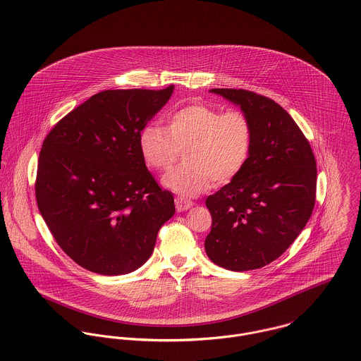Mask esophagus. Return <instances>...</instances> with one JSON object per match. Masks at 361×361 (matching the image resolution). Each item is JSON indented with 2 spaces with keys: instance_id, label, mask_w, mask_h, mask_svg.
<instances>
[{
  "instance_id": "obj_1",
  "label": "esophagus",
  "mask_w": 361,
  "mask_h": 361,
  "mask_svg": "<svg viewBox=\"0 0 361 361\" xmlns=\"http://www.w3.org/2000/svg\"><path fill=\"white\" fill-rule=\"evenodd\" d=\"M190 207H192V200H187L184 197H177L176 198V209L178 212H184L188 210Z\"/></svg>"
}]
</instances>
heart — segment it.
<instances>
[{
	"label": "heart",
	"mask_w": 361,
	"mask_h": 361,
	"mask_svg": "<svg viewBox=\"0 0 361 361\" xmlns=\"http://www.w3.org/2000/svg\"><path fill=\"white\" fill-rule=\"evenodd\" d=\"M253 145V127L240 111L191 104L173 112L169 126L149 123L138 135L145 164L164 171L187 149V163L167 171L161 183L183 197L204 192L212 181L226 184L238 177L247 164Z\"/></svg>",
	"instance_id": "heart-1"
}]
</instances>
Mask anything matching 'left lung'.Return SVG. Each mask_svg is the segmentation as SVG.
I'll use <instances>...</instances> for the list:
<instances>
[{
	"label": "left lung",
	"mask_w": 361,
	"mask_h": 361,
	"mask_svg": "<svg viewBox=\"0 0 361 361\" xmlns=\"http://www.w3.org/2000/svg\"><path fill=\"white\" fill-rule=\"evenodd\" d=\"M210 92L240 106L252 123L253 145L240 176L206 200L212 214L206 255L227 270L260 269L280 257L313 213L314 154L276 101L242 88H212Z\"/></svg>",
	"instance_id": "obj_1"
}]
</instances>
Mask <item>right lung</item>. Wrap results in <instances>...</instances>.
<instances>
[{
    "label": "right lung",
    "instance_id": "obj_1",
    "mask_svg": "<svg viewBox=\"0 0 361 361\" xmlns=\"http://www.w3.org/2000/svg\"><path fill=\"white\" fill-rule=\"evenodd\" d=\"M106 90L58 121L42 142L36 200L62 250L102 276L128 274L152 255L173 194L148 171L138 135L173 94Z\"/></svg>",
    "mask_w": 361,
    "mask_h": 361
}]
</instances>
